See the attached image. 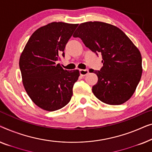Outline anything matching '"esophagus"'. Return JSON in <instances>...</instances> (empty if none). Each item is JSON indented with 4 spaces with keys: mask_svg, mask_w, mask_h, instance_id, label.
I'll return each mask as SVG.
<instances>
[{
    "mask_svg": "<svg viewBox=\"0 0 152 152\" xmlns=\"http://www.w3.org/2000/svg\"><path fill=\"white\" fill-rule=\"evenodd\" d=\"M79 72H80V76H85L89 73V70L88 69H80L79 70Z\"/></svg>",
    "mask_w": 152,
    "mask_h": 152,
    "instance_id": "1",
    "label": "esophagus"
}]
</instances>
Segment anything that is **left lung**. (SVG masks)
I'll return each instance as SVG.
<instances>
[{
  "label": "left lung",
  "mask_w": 152,
  "mask_h": 152,
  "mask_svg": "<svg viewBox=\"0 0 152 152\" xmlns=\"http://www.w3.org/2000/svg\"><path fill=\"white\" fill-rule=\"evenodd\" d=\"M74 37L98 55L103 64L94 71L98 82L92 87L95 96L108 104H121L134 94L142 76L140 51L121 29L106 23H81Z\"/></svg>",
  "instance_id": "obj_1"
}]
</instances>
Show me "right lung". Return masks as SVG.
I'll return each mask as SVG.
<instances>
[{
    "label": "right lung",
    "instance_id": "add662e5",
    "mask_svg": "<svg viewBox=\"0 0 152 152\" xmlns=\"http://www.w3.org/2000/svg\"><path fill=\"white\" fill-rule=\"evenodd\" d=\"M78 24L53 22L40 27L29 38L20 55L19 67L25 91L42 110L53 112L71 100L80 73L67 71L57 61Z\"/></svg>",
    "mask_w": 152,
    "mask_h": 152
}]
</instances>
